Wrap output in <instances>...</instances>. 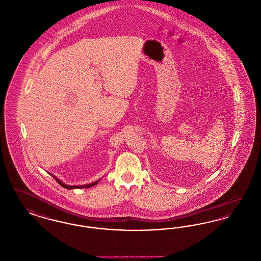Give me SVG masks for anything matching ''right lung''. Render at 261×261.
Instances as JSON below:
<instances>
[{"label": "right lung", "mask_w": 261, "mask_h": 261, "mask_svg": "<svg viewBox=\"0 0 261 261\" xmlns=\"http://www.w3.org/2000/svg\"><path fill=\"white\" fill-rule=\"evenodd\" d=\"M53 176H54V178H56V180H57L62 187H64V188H66V189H76V188H90V187H92V186H94L95 184H97L98 182L100 181V179H98V180H96V181L92 182V183H90V184H85V185H67V184H65V183H63V182L61 181L60 179H58L57 176H55L54 174H51Z\"/></svg>", "instance_id": "1"}]
</instances>
